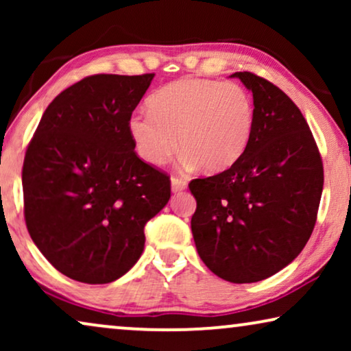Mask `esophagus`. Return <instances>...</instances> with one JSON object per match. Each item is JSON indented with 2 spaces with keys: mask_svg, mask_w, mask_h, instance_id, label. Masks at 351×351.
Segmentation results:
<instances>
[{
  "mask_svg": "<svg viewBox=\"0 0 351 351\" xmlns=\"http://www.w3.org/2000/svg\"><path fill=\"white\" fill-rule=\"evenodd\" d=\"M171 189L174 193L177 191H182L186 189V182L184 179H180V177H171Z\"/></svg>",
  "mask_w": 351,
  "mask_h": 351,
  "instance_id": "34e87169",
  "label": "esophagus"
}]
</instances>
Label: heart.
Wrapping results in <instances>:
<instances>
[{
	"label": "heart",
	"instance_id": "b5f03b06",
	"mask_svg": "<svg viewBox=\"0 0 351 351\" xmlns=\"http://www.w3.org/2000/svg\"><path fill=\"white\" fill-rule=\"evenodd\" d=\"M148 108L129 117L128 132L138 158L150 166L165 165L179 147L185 166L217 174L241 160L256 131L252 94L234 83L172 81L148 99Z\"/></svg>",
	"mask_w": 351,
	"mask_h": 351
}]
</instances>
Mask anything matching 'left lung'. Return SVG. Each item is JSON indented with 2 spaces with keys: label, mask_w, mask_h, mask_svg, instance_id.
I'll list each match as a JSON object with an SVG mask.
<instances>
[{
  "label": "left lung",
  "mask_w": 351,
  "mask_h": 351,
  "mask_svg": "<svg viewBox=\"0 0 351 351\" xmlns=\"http://www.w3.org/2000/svg\"><path fill=\"white\" fill-rule=\"evenodd\" d=\"M232 76L256 102L252 142L230 169L189 186L201 261L222 280L243 285L275 275L302 252L315 228L324 172L297 105L251 71Z\"/></svg>",
  "instance_id": "1"
}]
</instances>
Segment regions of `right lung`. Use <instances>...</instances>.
Returning a JSON list of instances; mask_svg holds the SVG:
<instances>
[{
    "label": "right lung",
    "mask_w": 351,
    "mask_h": 351,
    "mask_svg": "<svg viewBox=\"0 0 351 351\" xmlns=\"http://www.w3.org/2000/svg\"><path fill=\"white\" fill-rule=\"evenodd\" d=\"M155 73L93 75L57 95L22 169L28 233L51 265L88 285L131 270L145 223L171 198L169 176L134 152L128 119Z\"/></svg>",
    "instance_id": "obj_1"
}]
</instances>
